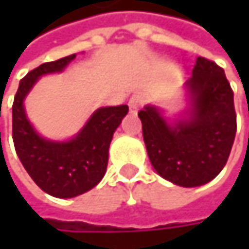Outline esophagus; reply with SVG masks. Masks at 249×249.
I'll return each instance as SVG.
<instances>
[{"label":"esophagus","instance_id":"34e87169","mask_svg":"<svg viewBox=\"0 0 249 249\" xmlns=\"http://www.w3.org/2000/svg\"><path fill=\"white\" fill-rule=\"evenodd\" d=\"M144 104V95L142 93H134L131 98H129V102H128V107H129V111L132 114H135Z\"/></svg>","mask_w":249,"mask_h":249}]
</instances>
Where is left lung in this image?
Wrapping results in <instances>:
<instances>
[{
	"instance_id": "1",
	"label": "left lung",
	"mask_w": 249,
	"mask_h": 249,
	"mask_svg": "<svg viewBox=\"0 0 249 249\" xmlns=\"http://www.w3.org/2000/svg\"><path fill=\"white\" fill-rule=\"evenodd\" d=\"M192 105L169 124L157 108L138 112L148 159L163 178L183 187L202 186L225 167L236 134L233 92L224 69L197 57L186 82Z\"/></svg>"
}]
</instances>
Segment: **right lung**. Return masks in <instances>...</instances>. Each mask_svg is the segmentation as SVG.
<instances>
[{
	"label": "right lung",
	"mask_w": 249,
	"mask_h": 249,
	"mask_svg": "<svg viewBox=\"0 0 249 249\" xmlns=\"http://www.w3.org/2000/svg\"><path fill=\"white\" fill-rule=\"evenodd\" d=\"M75 57L71 54L28 72L13 104V141L20 161L43 192L62 199L79 196L102 180L112 135L128 114L126 105L99 108L75 138L65 142L49 141L34 131L23 105L27 93L40 76L62 72Z\"/></svg>",
	"instance_id": "right-lung-1"
}]
</instances>
